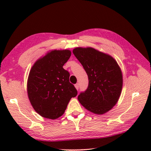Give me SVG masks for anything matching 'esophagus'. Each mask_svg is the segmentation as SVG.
I'll return each mask as SVG.
<instances>
[{
	"label": "esophagus",
	"mask_w": 151,
	"mask_h": 151,
	"mask_svg": "<svg viewBox=\"0 0 151 151\" xmlns=\"http://www.w3.org/2000/svg\"><path fill=\"white\" fill-rule=\"evenodd\" d=\"M75 88L76 89V90H78V89H79V84H76L75 85Z\"/></svg>",
	"instance_id": "34e87169"
}]
</instances>
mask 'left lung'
<instances>
[{
	"label": "left lung",
	"mask_w": 151,
	"mask_h": 151,
	"mask_svg": "<svg viewBox=\"0 0 151 151\" xmlns=\"http://www.w3.org/2000/svg\"><path fill=\"white\" fill-rule=\"evenodd\" d=\"M74 55L88 76V88L78 100L86 110L102 115L113 108L120 97L123 74L117 61L110 54L93 47H76Z\"/></svg>",
	"instance_id": "left-lung-1"
}]
</instances>
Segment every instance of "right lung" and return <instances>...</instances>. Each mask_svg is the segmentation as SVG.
Wrapping results in <instances>:
<instances>
[{"mask_svg": "<svg viewBox=\"0 0 151 151\" xmlns=\"http://www.w3.org/2000/svg\"><path fill=\"white\" fill-rule=\"evenodd\" d=\"M71 55L68 49L50 50L37 59L30 69L27 93L31 105L41 117L56 119L65 112L77 91L69 82L63 66Z\"/></svg>", "mask_w": 151, "mask_h": 151, "instance_id": "right-lung-1", "label": "right lung"}]
</instances>
